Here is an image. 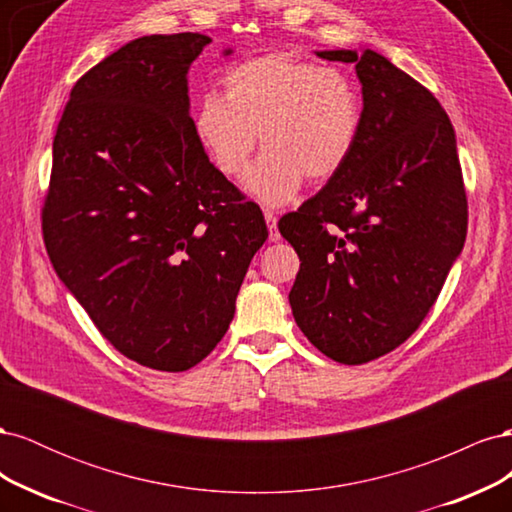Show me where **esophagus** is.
<instances>
[{
	"instance_id": "esophagus-1",
	"label": "esophagus",
	"mask_w": 512,
	"mask_h": 512,
	"mask_svg": "<svg viewBox=\"0 0 512 512\" xmlns=\"http://www.w3.org/2000/svg\"><path fill=\"white\" fill-rule=\"evenodd\" d=\"M265 220H267V226H269V239L271 241H280V232H277V218L275 213L265 209Z\"/></svg>"
}]
</instances>
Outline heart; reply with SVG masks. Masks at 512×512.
<instances>
[{"label":"heart","mask_w":512,"mask_h":512,"mask_svg":"<svg viewBox=\"0 0 512 512\" xmlns=\"http://www.w3.org/2000/svg\"><path fill=\"white\" fill-rule=\"evenodd\" d=\"M224 96L198 100L194 128L224 175H241L258 145L245 188L267 205H284L305 179L324 183L342 173L359 143V87L337 68L288 53L239 61L222 79Z\"/></svg>","instance_id":"b5f03b06"}]
</instances>
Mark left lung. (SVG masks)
<instances>
[{
  "instance_id": "obj_1",
  "label": "left lung",
  "mask_w": 512,
  "mask_h": 512,
  "mask_svg": "<svg viewBox=\"0 0 512 512\" xmlns=\"http://www.w3.org/2000/svg\"><path fill=\"white\" fill-rule=\"evenodd\" d=\"M316 55L356 68L359 143L277 226L301 260L288 294L299 329L329 359L361 365L421 327L463 250L468 198L453 123L429 89L371 49Z\"/></svg>"
}]
</instances>
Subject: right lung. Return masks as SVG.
I'll use <instances>...</instances> for the list:
<instances>
[{
	"label": "right lung",
	"mask_w": 512,
	"mask_h": 512,
	"mask_svg": "<svg viewBox=\"0 0 512 512\" xmlns=\"http://www.w3.org/2000/svg\"><path fill=\"white\" fill-rule=\"evenodd\" d=\"M209 42L143 36L85 72L59 119L42 207L59 280L115 350L158 371L218 346L269 237L190 117L188 70Z\"/></svg>",
	"instance_id": "add662e5"
}]
</instances>
